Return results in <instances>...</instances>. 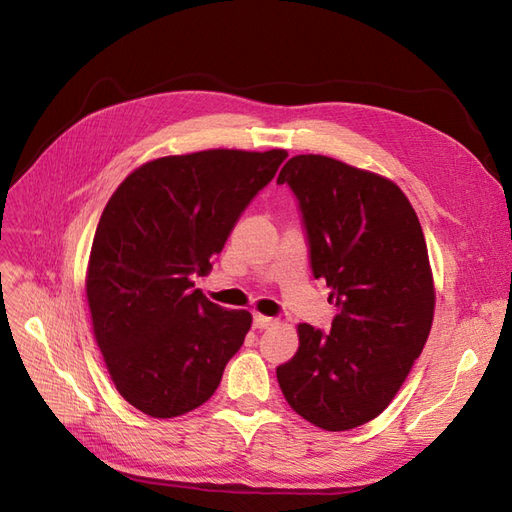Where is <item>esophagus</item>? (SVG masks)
Masks as SVG:
<instances>
[{
	"instance_id": "obj_1",
	"label": "esophagus",
	"mask_w": 512,
	"mask_h": 512,
	"mask_svg": "<svg viewBox=\"0 0 512 512\" xmlns=\"http://www.w3.org/2000/svg\"><path fill=\"white\" fill-rule=\"evenodd\" d=\"M273 324H275L273 318L262 316V314H254V327L256 329H269V327H273Z\"/></svg>"
}]
</instances>
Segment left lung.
<instances>
[{
    "label": "left lung",
    "mask_w": 512,
    "mask_h": 512,
    "mask_svg": "<svg viewBox=\"0 0 512 512\" xmlns=\"http://www.w3.org/2000/svg\"><path fill=\"white\" fill-rule=\"evenodd\" d=\"M277 183L299 200L309 265L331 288V331L299 324V350L277 367L288 406L346 431L391 404L431 331L433 277L421 222L380 175L327 156H294Z\"/></svg>",
    "instance_id": "obj_1"
}]
</instances>
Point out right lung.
Listing matches in <instances>:
<instances>
[{"label":"right lung","mask_w":512,"mask_h":512,"mask_svg":"<svg viewBox=\"0 0 512 512\" xmlns=\"http://www.w3.org/2000/svg\"><path fill=\"white\" fill-rule=\"evenodd\" d=\"M288 158L209 149L136 168L108 200L87 267L94 335L121 397L156 418L203 406L252 327L194 288Z\"/></svg>","instance_id":"right-lung-1"}]
</instances>
